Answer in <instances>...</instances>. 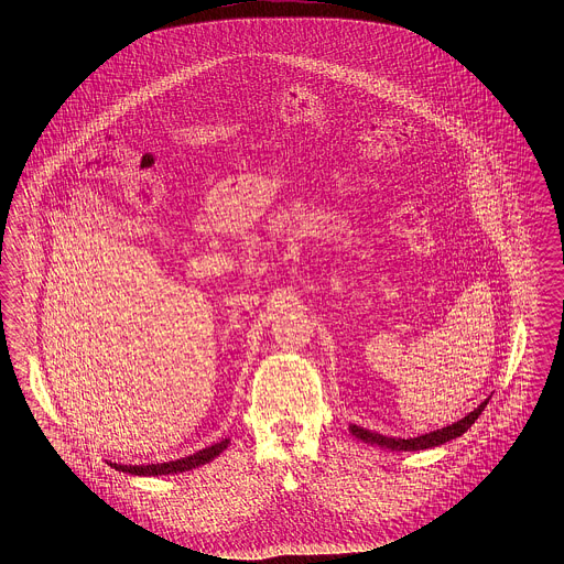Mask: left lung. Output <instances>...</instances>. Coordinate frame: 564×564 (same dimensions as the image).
<instances>
[{"label": "left lung", "mask_w": 564, "mask_h": 564, "mask_svg": "<svg viewBox=\"0 0 564 564\" xmlns=\"http://www.w3.org/2000/svg\"><path fill=\"white\" fill-rule=\"evenodd\" d=\"M490 400V398H488ZM488 400H484L474 412H469L465 419L456 421L448 427H442V430L430 431L425 435H419V437H410V440H402V437H387V435H380L376 431L364 430V427H357V425H350V433L366 442V444H376V446H382V448H389V451H403V453H410V451H425V448H433V446H440V444H446L451 440H455L458 435H463L465 431L469 430L478 416L482 414L484 408Z\"/></svg>", "instance_id": "1"}]
</instances>
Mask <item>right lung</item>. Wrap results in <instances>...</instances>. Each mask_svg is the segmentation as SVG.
I'll list each match as a JSON object with an SVG mask.
<instances>
[{
	"label": "right lung",
	"instance_id": "obj_1",
	"mask_svg": "<svg viewBox=\"0 0 564 564\" xmlns=\"http://www.w3.org/2000/svg\"><path fill=\"white\" fill-rule=\"evenodd\" d=\"M230 444V440H221L209 448H203L194 455L184 456V458H177V460H169V463H161V465H116V463H109L111 467H116L118 471H124V474H133V476H166V474H182V471H189L198 465H205L209 460H214L215 456L226 451V446Z\"/></svg>",
	"mask_w": 564,
	"mask_h": 564
}]
</instances>
